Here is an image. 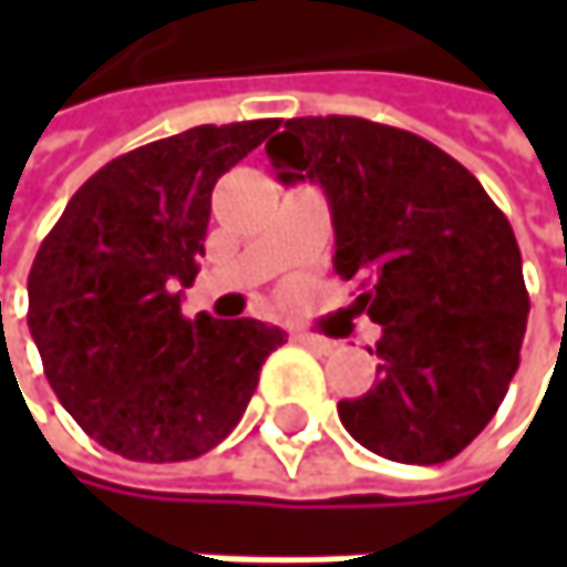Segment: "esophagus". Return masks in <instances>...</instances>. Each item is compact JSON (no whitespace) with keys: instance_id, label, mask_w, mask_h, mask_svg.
Here are the masks:
<instances>
[{"instance_id":"esophagus-1","label":"esophagus","mask_w":567,"mask_h":567,"mask_svg":"<svg viewBox=\"0 0 567 567\" xmlns=\"http://www.w3.org/2000/svg\"><path fill=\"white\" fill-rule=\"evenodd\" d=\"M295 338H298L305 348L318 351V354H334V351H338V341H331V338H321V334H311V331H298Z\"/></svg>"}]
</instances>
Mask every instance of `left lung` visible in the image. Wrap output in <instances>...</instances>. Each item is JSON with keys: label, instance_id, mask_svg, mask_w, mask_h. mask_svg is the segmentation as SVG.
<instances>
[{"label": "left lung", "instance_id": "1", "mask_svg": "<svg viewBox=\"0 0 567 567\" xmlns=\"http://www.w3.org/2000/svg\"><path fill=\"white\" fill-rule=\"evenodd\" d=\"M266 154L282 183L324 186L334 272L384 331L378 384L338 403L344 430L394 463L453 460L518 371L528 291L506 213L436 144L364 117H291Z\"/></svg>", "mask_w": 567, "mask_h": 567}]
</instances>
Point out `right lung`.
Returning <instances> with one entry per match:
<instances>
[{"instance_id": "obj_1", "label": "right lung", "mask_w": 567, "mask_h": 567, "mask_svg": "<svg viewBox=\"0 0 567 567\" xmlns=\"http://www.w3.org/2000/svg\"><path fill=\"white\" fill-rule=\"evenodd\" d=\"M279 121L203 124L94 173L42 239L29 331L61 406L137 463L196 460L223 443L285 331L179 311L209 226L213 186Z\"/></svg>"}]
</instances>
